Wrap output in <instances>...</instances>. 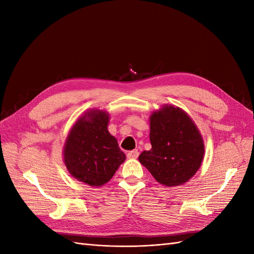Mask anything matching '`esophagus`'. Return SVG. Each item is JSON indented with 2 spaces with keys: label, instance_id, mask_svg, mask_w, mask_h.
I'll return each mask as SVG.
<instances>
[{
  "label": "esophagus",
  "instance_id": "esophagus-1",
  "mask_svg": "<svg viewBox=\"0 0 254 254\" xmlns=\"http://www.w3.org/2000/svg\"><path fill=\"white\" fill-rule=\"evenodd\" d=\"M138 150L137 149H133V150H130V152L127 153V158L130 159H135L138 157Z\"/></svg>",
  "mask_w": 254,
  "mask_h": 254
}]
</instances>
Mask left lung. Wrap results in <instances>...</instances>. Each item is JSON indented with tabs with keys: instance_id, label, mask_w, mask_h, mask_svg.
<instances>
[{
	"instance_id": "left-lung-1",
	"label": "left lung",
	"mask_w": 254,
	"mask_h": 254,
	"mask_svg": "<svg viewBox=\"0 0 254 254\" xmlns=\"http://www.w3.org/2000/svg\"><path fill=\"white\" fill-rule=\"evenodd\" d=\"M149 121L152 148L138 156L139 163L161 185H183L195 175L203 161L201 133L185 111L171 105L153 112Z\"/></svg>"
}]
</instances>
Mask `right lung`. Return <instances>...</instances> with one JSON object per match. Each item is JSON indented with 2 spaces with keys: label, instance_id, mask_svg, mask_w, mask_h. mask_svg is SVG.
I'll return each instance as SVG.
<instances>
[{
  "label": "right lung",
  "instance_id": "1",
  "mask_svg": "<svg viewBox=\"0 0 254 254\" xmlns=\"http://www.w3.org/2000/svg\"><path fill=\"white\" fill-rule=\"evenodd\" d=\"M109 115L93 109L78 118L63 149L64 164L72 177L90 187H101L126 160L118 141L108 131Z\"/></svg>",
  "mask_w": 254,
  "mask_h": 254
}]
</instances>
